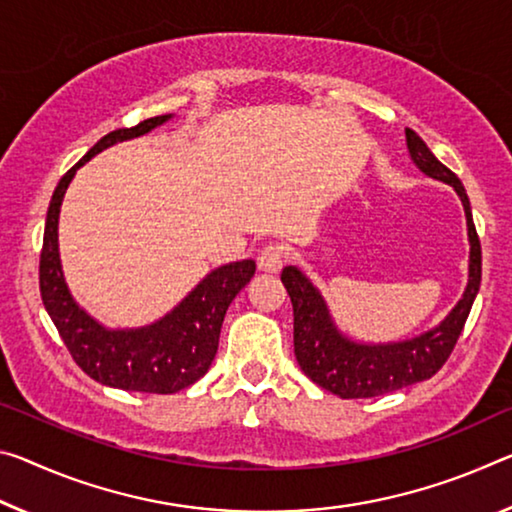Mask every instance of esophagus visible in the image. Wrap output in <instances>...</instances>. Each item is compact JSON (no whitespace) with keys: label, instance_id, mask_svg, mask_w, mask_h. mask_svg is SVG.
I'll use <instances>...</instances> for the list:
<instances>
[{"label":"esophagus","instance_id":"esophagus-1","mask_svg":"<svg viewBox=\"0 0 512 512\" xmlns=\"http://www.w3.org/2000/svg\"><path fill=\"white\" fill-rule=\"evenodd\" d=\"M282 259H285V248H282L280 243H269V246H264L262 250H259L257 266H259V271L278 273L282 269Z\"/></svg>","mask_w":512,"mask_h":512}]
</instances>
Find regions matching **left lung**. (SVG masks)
Here are the masks:
<instances>
[{"instance_id":"1","label":"left lung","mask_w":512,"mask_h":512,"mask_svg":"<svg viewBox=\"0 0 512 512\" xmlns=\"http://www.w3.org/2000/svg\"><path fill=\"white\" fill-rule=\"evenodd\" d=\"M410 157L433 180L451 184L462 200L469 232V282L458 305L440 326L415 339L394 344H360L342 335L330 319L328 305L303 271L296 266L282 269V285L294 305V353L305 376L328 392L342 399H371L387 392H396L408 385L433 378L456 346L465 321L472 310L474 298L481 287V241H478L472 207L462 182L451 173L428 145L405 129Z\"/></svg>"}]
</instances>
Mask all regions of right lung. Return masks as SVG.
Listing matches in <instances>:
<instances>
[{
  "mask_svg": "<svg viewBox=\"0 0 512 512\" xmlns=\"http://www.w3.org/2000/svg\"><path fill=\"white\" fill-rule=\"evenodd\" d=\"M170 116H154L134 127L113 129L102 136L66 175L47 209L38 282L40 298L72 360L93 380L127 392L175 394L196 383L212 367L225 312L234 296L255 275L253 259L225 264L207 275L173 312L139 330H107L72 300L59 259V212L77 168L116 141L148 134Z\"/></svg>",
  "mask_w": 512,
  "mask_h": 512,
  "instance_id": "add662e5",
  "label": "right lung"
}]
</instances>
